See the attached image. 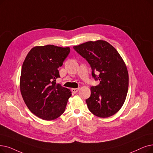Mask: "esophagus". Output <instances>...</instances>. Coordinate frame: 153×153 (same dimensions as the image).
I'll return each instance as SVG.
<instances>
[{
  "label": "esophagus",
  "mask_w": 153,
  "mask_h": 153,
  "mask_svg": "<svg viewBox=\"0 0 153 153\" xmlns=\"http://www.w3.org/2000/svg\"><path fill=\"white\" fill-rule=\"evenodd\" d=\"M71 91L73 93H76L79 91V88H72L71 89Z\"/></svg>",
  "instance_id": "34e87169"
}]
</instances>
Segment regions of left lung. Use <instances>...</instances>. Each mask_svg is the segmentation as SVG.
<instances>
[{"instance_id":"obj_1","label":"left lung","mask_w":153,"mask_h":153,"mask_svg":"<svg viewBox=\"0 0 153 153\" xmlns=\"http://www.w3.org/2000/svg\"><path fill=\"white\" fill-rule=\"evenodd\" d=\"M73 48L89 62L92 77L100 81L98 85L91 87V96L85 101L89 110L102 118L115 114L124 103L129 86L128 71L123 58L103 40L88 41Z\"/></svg>"}]
</instances>
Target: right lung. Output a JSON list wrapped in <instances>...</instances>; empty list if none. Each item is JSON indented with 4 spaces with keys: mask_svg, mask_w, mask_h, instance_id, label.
<instances>
[{
    "mask_svg": "<svg viewBox=\"0 0 153 153\" xmlns=\"http://www.w3.org/2000/svg\"><path fill=\"white\" fill-rule=\"evenodd\" d=\"M70 48L54 45L36 46L23 62L20 90L28 109L46 121L54 120L65 109L70 89L56 82L60 77L58 68L70 52Z\"/></svg>",
    "mask_w": 153,
    "mask_h": 153,
    "instance_id": "1",
    "label": "right lung"
}]
</instances>
